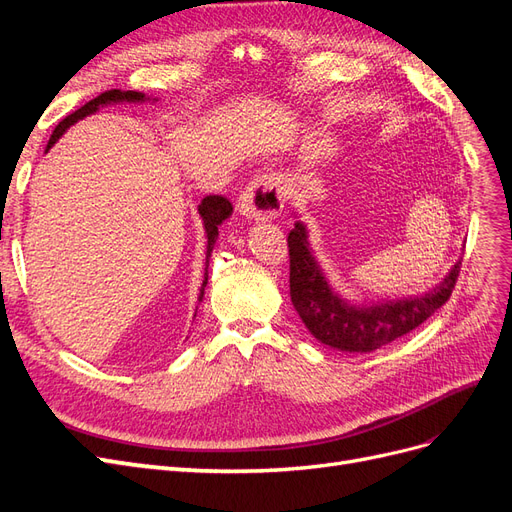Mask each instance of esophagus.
Wrapping results in <instances>:
<instances>
[{
    "label": "esophagus",
    "instance_id": "1",
    "mask_svg": "<svg viewBox=\"0 0 512 512\" xmlns=\"http://www.w3.org/2000/svg\"><path fill=\"white\" fill-rule=\"evenodd\" d=\"M239 213L247 220H275L284 209L280 177L260 175L239 196Z\"/></svg>",
    "mask_w": 512,
    "mask_h": 512
}]
</instances>
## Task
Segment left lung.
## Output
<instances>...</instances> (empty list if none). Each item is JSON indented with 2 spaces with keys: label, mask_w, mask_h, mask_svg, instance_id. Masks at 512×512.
<instances>
[{
  "label": "left lung",
  "mask_w": 512,
  "mask_h": 512,
  "mask_svg": "<svg viewBox=\"0 0 512 512\" xmlns=\"http://www.w3.org/2000/svg\"><path fill=\"white\" fill-rule=\"evenodd\" d=\"M292 218H297V211H292ZM288 250L292 305L305 329L320 344L339 352H374L416 329L451 297L461 267V260H457L444 280L427 292L356 303L342 297L329 282L309 243L305 222H294Z\"/></svg>",
  "instance_id": "obj_1"
}]
</instances>
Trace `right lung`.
Wrapping results in <instances>:
<instances>
[{"label": "right lung", "mask_w": 512, "mask_h": 512, "mask_svg": "<svg viewBox=\"0 0 512 512\" xmlns=\"http://www.w3.org/2000/svg\"><path fill=\"white\" fill-rule=\"evenodd\" d=\"M143 102H158L156 98H147L141 91H121V89H111V91H104L102 96L89 100L85 106H81L79 111H74L72 115H68L64 121L59 123V126L53 130L51 138H49V145H46V151H49L61 136H64L74 123H79L81 119L89 117V115H96L100 108L106 106H113V104H143ZM198 213H200V220H203V228H205V237H207V256H205V280L200 284V294H198V303L203 301L205 297V286L209 280V258L213 252V245L218 241L220 230L218 226L224 224L230 215H232V205L228 203L226 198L222 196H207L203 198V203L198 205Z\"/></svg>", "instance_id": "right-lung-1"}]
</instances>
